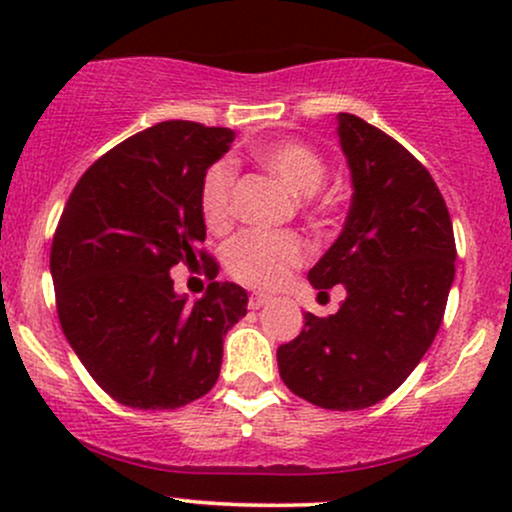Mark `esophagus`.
<instances>
[{
    "label": "esophagus",
    "instance_id": "obj_1",
    "mask_svg": "<svg viewBox=\"0 0 512 512\" xmlns=\"http://www.w3.org/2000/svg\"><path fill=\"white\" fill-rule=\"evenodd\" d=\"M269 301H272V296H267V293H250L248 308L250 310H260L262 305H267Z\"/></svg>",
    "mask_w": 512,
    "mask_h": 512
}]
</instances>
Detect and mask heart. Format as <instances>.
I'll return each mask as SVG.
<instances>
[{"mask_svg": "<svg viewBox=\"0 0 512 512\" xmlns=\"http://www.w3.org/2000/svg\"><path fill=\"white\" fill-rule=\"evenodd\" d=\"M252 156L279 175L296 195H313L325 182L327 166L310 144L298 139H269L252 146ZM236 166L228 158L211 163L199 185V209L211 231H223L233 219ZM313 255L301 233L245 231L228 245V274L252 289H276Z\"/></svg>", "mask_w": 512, "mask_h": 512, "instance_id": "heart-1", "label": "heart"}]
</instances>
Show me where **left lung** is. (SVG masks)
Returning a JSON list of instances; mask_svg holds the SVG:
<instances>
[{"instance_id":"obj_1","label":"left lung","mask_w":512,"mask_h":512,"mask_svg":"<svg viewBox=\"0 0 512 512\" xmlns=\"http://www.w3.org/2000/svg\"><path fill=\"white\" fill-rule=\"evenodd\" d=\"M354 197L342 236L310 269L317 291L346 289L330 317L276 351L293 395L334 411L378 404L436 339L455 279L450 211L424 163L361 117L339 115Z\"/></svg>"}]
</instances>
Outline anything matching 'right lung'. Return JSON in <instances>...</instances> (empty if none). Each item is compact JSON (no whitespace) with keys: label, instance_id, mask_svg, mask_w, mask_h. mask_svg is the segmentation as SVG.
Returning a JSON list of instances; mask_svg holds the SVG:
<instances>
[{"label":"right lung","instance_id":"add662e5","mask_svg":"<svg viewBox=\"0 0 512 512\" xmlns=\"http://www.w3.org/2000/svg\"><path fill=\"white\" fill-rule=\"evenodd\" d=\"M236 132L168 120L113 146L76 182L55 228L57 317L93 380L132 409H178L219 380L223 334L248 293L214 281L199 185ZM202 261L197 304L174 296L169 267Z\"/></svg>","mask_w":512,"mask_h":512}]
</instances>
